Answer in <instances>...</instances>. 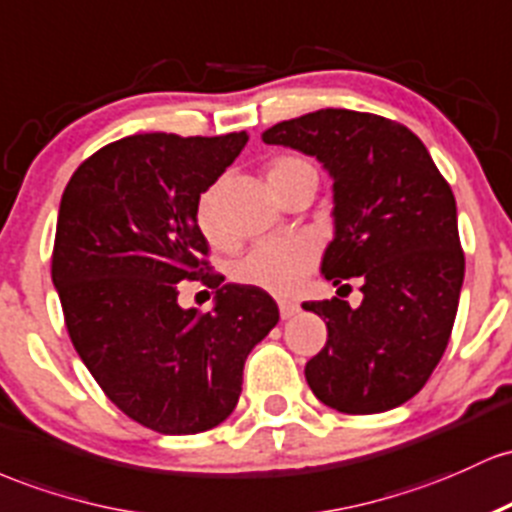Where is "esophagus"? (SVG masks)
Returning a JSON list of instances; mask_svg holds the SVG:
<instances>
[{"label":"esophagus","instance_id":"obj_1","mask_svg":"<svg viewBox=\"0 0 512 512\" xmlns=\"http://www.w3.org/2000/svg\"><path fill=\"white\" fill-rule=\"evenodd\" d=\"M278 307H280V317L283 319H292L297 312H300V304L297 302H280Z\"/></svg>","mask_w":512,"mask_h":512}]
</instances>
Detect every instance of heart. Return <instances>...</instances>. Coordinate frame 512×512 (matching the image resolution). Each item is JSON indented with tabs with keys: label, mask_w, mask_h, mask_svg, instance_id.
Returning <instances> with one entry per match:
<instances>
[{
	"label": "heart",
	"mask_w": 512,
	"mask_h": 512,
	"mask_svg": "<svg viewBox=\"0 0 512 512\" xmlns=\"http://www.w3.org/2000/svg\"><path fill=\"white\" fill-rule=\"evenodd\" d=\"M300 179H317V166L309 159L297 157V154H285V157L273 159L268 164V183H271L275 193H280L292 181ZM195 222L210 241H215V244L225 241L220 217H217L215 193L212 191H205L198 198ZM314 266H317V251L309 241L263 239L234 263L232 278L239 285L271 292L275 297H290L300 290L304 278L314 271Z\"/></svg>",
	"instance_id": "heart-1"
}]
</instances>
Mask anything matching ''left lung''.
Here are the masks:
<instances>
[{
  "instance_id": "obj_1",
  "label": "left lung",
  "mask_w": 512,
  "mask_h": 512,
  "mask_svg": "<svg viewBox=\"0 0 512 512\" xmlns=\"http://www.w3.org/2000/svg\"><path fill=\"white\" fill-rule=\"evenodd\" d=\"M266 145L317 157L333 176L336 237L321 263L333 285L360 280L363 302H304L326 346L304 367L331 409L363 416L416 396L438 367L464 280L457 205L426 145L375 113L324 108L263 132Z\"/></svg>"
}]
</instances>
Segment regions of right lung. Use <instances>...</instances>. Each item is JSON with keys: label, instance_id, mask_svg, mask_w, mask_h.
I'll use <instances>...</instances> for the list:
<instances>
[{"label": "right lung", "instance_id": "right-lung-1", "mask_svg": "<svg viewBox=\"0 0 512 512\" xmlns=\"http://www.w3.org/2000/svg\"><path fill=\"white\" fill-rule=\"evenodd\" d=\"M249 135L145 132L111 142L62 193L53 283L86 370L125 416L164 435L220 426L241 394L246 355L278 324V304L222 285L195 222L200 193ZM181 279L216 290L212 313L181 310Z\"/></svg>", "mask_w": 512, "mask_h": 512}]
</instances>
